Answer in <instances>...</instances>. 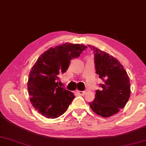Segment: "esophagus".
<instances>
[{"label":"esophagus","instance_id":"34e87169","mask_svg":"<svg viewBox=\"0 0 146 146\" xmlns=\"http://www.w3.org/2000/svg\"><path fill=\"white\" fill-rule=\"evenodd\" d=\"M77 93L80 95H85L86 94L85 91H77Z\"/></svg>","mask_w":146,"mask_h":146}]
</instances>
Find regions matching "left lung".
<instances>
[{"mask_svg":"<svg viewBox=\"0 0 146 146\" xmlns=\"http://www.w3.org/2000/svg\"><path fill=\"white\" fill-rule=\"evenodd\" d=\"M96 73L102 80L100 90H97L95 98L90 102L94 112L103 117H109L125 106L131 95L130 80L123 66L112 56L94 46Z\"/></svg>","mask_w":146,"mask_h":146,"instance_id":"1","label":"left lung"}]
</instances>
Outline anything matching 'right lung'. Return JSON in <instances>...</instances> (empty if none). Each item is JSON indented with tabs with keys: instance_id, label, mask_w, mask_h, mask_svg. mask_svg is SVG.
<instances>
[{
	"instance_id": "obj_1",
	"label": "right lung",
	"mask_w": 146,
	"mask_h": 146,
	"mask_svg": "<svg viewBox=\"0 0 146 146\" xmlns=\"http://www.w3.org/2000/svg\"><path fill=\"white\" fill-rule=\"evenodd\" d=\"M87 46L66 43L50 48L38 58L30 71L27 90L35 109L48 119L63 115L75 98L72 92L58 86L72 59L78 58Z\"/></svg>"
}]
</instances>
